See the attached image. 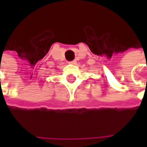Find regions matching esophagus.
<instances>
[{"instance_id":"1","label":"esophagus","mask_w":147,"mask_h":147,"mask_svg":"<svg viewBox=\"0 0 147 147\" xmlns=\"http://www.w3.org/2000/svg\"><path fill=\"white\" fill-rule=\"evenodd\" d=\"M69 64H76V61H70V62H69Z\"/></svg>"}]
</instances>
